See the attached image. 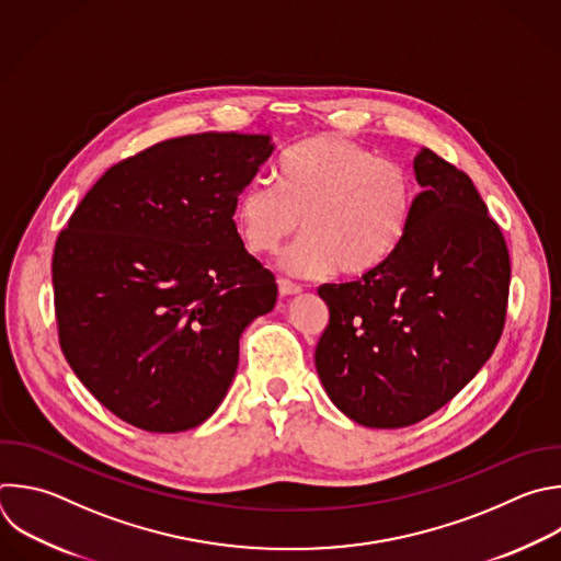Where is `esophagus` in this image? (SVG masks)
I'll use <instances>...</instances> for the list:
<instances>
[{"label":"esophagus","instance_id":"obj_1","mask_svg":"<svg viewBox=\"0 0 561 561\" xmlns=\"http://www.w3.org/2000/svg\"><path fill=\"white\" fill-rule=\"evenodd\" d=\"M277 288H279V295H282V297L299 295V293H301V286H299V284H295V282H290V279H284V277L277 279Z\"/></svg>","mask_w":561,"mask_h":561}]
</instances>
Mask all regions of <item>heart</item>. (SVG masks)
Listing matches in <instances>:
<instances>
[{"instance_id": "b5f03b06", "label": "heart", "mask_w": 561, "mask_h": 561, "mask_svg": "<svg viewBox=\"0 0 561 561\" xmlns=\"http://www.w3.org/2000/svg\"><path fill=\"white\" fill-rule=\"evenodd\" d=\"M414 184L408 169L332 131L297 142L277 167V184L253 178L236 201L244 247L275 253L301 229L282 266L299 277L336 268L356 275L377 266L403 238Z\"/></svg>"}]
</instances>
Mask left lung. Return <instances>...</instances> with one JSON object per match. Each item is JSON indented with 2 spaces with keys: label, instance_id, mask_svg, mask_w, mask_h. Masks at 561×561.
I'll use <instances>...</instances> for the list:
<instances>
[{
  "label": "left lung",
  "instance_id": "8db88e82",
  "mask_svg": "<svg viewBox=\"0 0 561 561\" xmlns=\"http://www.w3.org/2000/svg\"><path fill=\"white\" fill-rule=\"evenodd\" d=\"M414 171L423 192L397 247L360 277L319 286L330 310L314 350L319 379L345 416L377 430L449 403L506 321L508 249L471 178L432 149Z\"/></svg>",
  "mask_w": 561,
  "mask_h": 561
}]
</instances>
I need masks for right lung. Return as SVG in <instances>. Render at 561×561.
Masks as SVG:
<instances>
[{
    "label": "right lung",
    "mask_w": 561,
    "mask_h": 561,
    "mask_svg": "<svg viewBox=\"0 0 561 561\" xmlns=\"http://www.w3.org/2000/svg\"><path fill=\"white\" fill-rule=\"evenodd\" d=\"M273 153L264 134L205 131L110 167L59 233V345L90 394L153 434L222 403L240 334L277 284L242 244L236 201Z\"/></svg>",
    "instance_id": "obj_1"
}]
</instances>
